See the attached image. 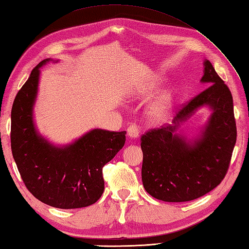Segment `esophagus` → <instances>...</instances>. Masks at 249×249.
Listing matches in <instances>:
<instances>
[{
  "instance_id": "obj_1",
  "label": "esophagus",
  "mask_w": 249,
  "mask_h": 249,
  "mask_svg": "<svg viewBox=\"0 0 249 249\" xmlns=\"http://www.w3.org/2000/svg\"><path fill=\"white\" fill-rule=\"evenodd\" d=\"M139 131L140 130H139L138 125L136 123L130 124L128 126V128H127V134H128L129 137H131V138H137L139 136Z\"/></svg>"
}]
</instances>
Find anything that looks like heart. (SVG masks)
<instances>
[{
  "mask_svg": "<svg viewBox=\"0 0 249 249\" xmlns=\"http://www.w3.org/2000/svg\"><path fill=\"white\" fill-rule=\"evenodd\" d=\"M170 101H172V97H170V95H166L164 96L163 98H160L157 104L151 108V118L154 121H162L164 120V118H166L168 110L170 108Z\"/></svg>",
  "mask_w": 249,
  "mask_h": 249,
  "instance_id": "1",
  "label": "heart"
}]
</instances>
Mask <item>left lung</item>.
I'll use <instances>...</instances> for the list:
<instances>
[{
	"label": "left lung",
	"instance_id": "1",
	"mask_svg": "<svg viewBox=\"0 0 249 249\" xmlns=\"http://www.w3.org/2000/svg\"><path fill=\"white\" fill-rule=\"evenodd\" d=\"M202 82L208 85L182 105L173 124L141 136V178L151 196L164 202H188L211 192L226 177L236 142L233 98L211 61L204 62ZM213 109L202 136L189 145L176 130L199 106Z\"/></svg>",
	"mask_w": 249,
	"mask_h": 249
}]
</instances>
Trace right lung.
Instances as JSON below:
<instances>
[{
	"label": "right lung",
	"mask_w": 249,
	"mask_h": 249,
	"mask_svg": "<svg viewBox=\"0 0 249 249\" xmlns=\"http://www.w3.org/2000/svg\"><path fill=\"white\" fill-rule=\"evenodd\" d=\"M41 61L17 92L12 108L11 147L24 186L47 205L82 208L96 203L105 190L102 167L124 147L126 131L92 129L74 143L58 148L36 133L32 108Z\"/></svg>",
	"instance_id": "obj_1"
}]
</instances>
